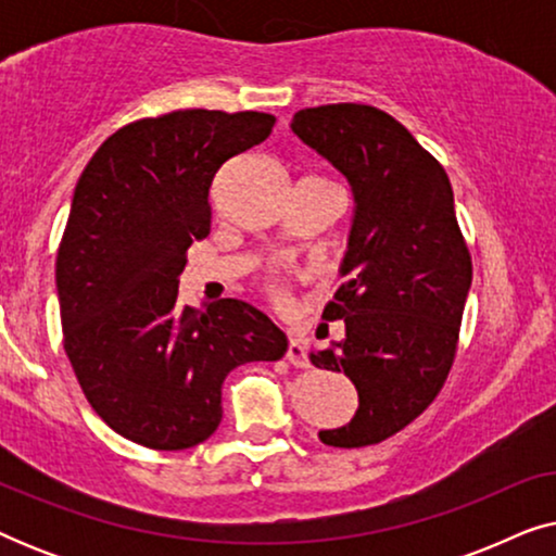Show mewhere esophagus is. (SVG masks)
Here are the masks:
<instances>
[{"mask_svg": "<svg viewBox=\"0 0 556 556\" xmlns=\"http://www.w3.org/2000/svg\"><path fill=\"white\" fill-rule=\"evenodd\" d=\"M286 359L291 362V364H295V367H308L306 344H303V339H299V337H291V339H288Z\"/></svg>", "mask_w": 556, "mask_h": 556, "instance_id": "esophagus-1", "label": "esophagus"}]
</instances>
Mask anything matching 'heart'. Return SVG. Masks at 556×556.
Here are the masks:
<instances>
[{"mask_svg":"<svg viewBox=\"0 0 556 556\" xmlns=\"http://www.w3.org/2000/svg\"><path fill=\"white\" fill-rule=\"evenodd\" d=\"M270 293L276 295V299H283V293H280V288H270Z\"/></svg>","mask_w":556,"mask_h":556,"instance_id":"heart-1","label":"heart"}]
</instances>
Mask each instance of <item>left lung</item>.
<instances>
[{"instance_id": "1", "label": "left lung", "mask_w": 556, "mask_h": 556, "mask_svg": "<svg viewBox=\"0 0 556 556\" xmlns=\"http://www.w3.org/2000/svg\"><path fill=\"white\" fill-rule=\"evenodd\" d=\"M291 131L344 174L354 217L326 321L344 339L311 352L318 369L344 371L359 394L352 422L321 443H382L415 420L453 367L473 265L455 219L443 166L390 113L333 103L303 109Z\"/></svg>"}]
</instances>
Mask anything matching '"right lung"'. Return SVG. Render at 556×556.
<instances>
[{"instance_id": "obj_1", "label": "right lung", "mask_w": 556, "mask_h": 556, "mask_svg": "<svg viewBox=\"0 0 556 556\" xmlns=\"http://www.w3.org/2000/svg\"><path fill=\"white\" fill-rule=\"evenodd\" d=\"M273 124L204 109L134 121L75 185L55 263L63 346L90 407L126 440L200 445L223 420L225 377L286 354V333L245 301H177L187 248L210 235L212 179Z\"/></svg>"}]
</instances>
